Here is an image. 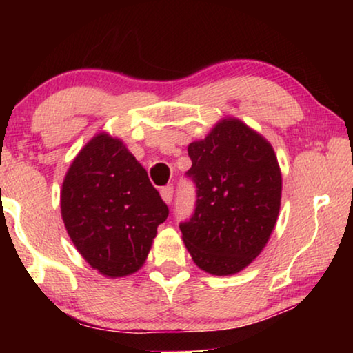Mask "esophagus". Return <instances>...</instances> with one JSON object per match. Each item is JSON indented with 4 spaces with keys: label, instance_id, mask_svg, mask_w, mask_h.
<instances>
[{
    "label": "esophagus",
    "instance_id": "obj_1",
    "mask_svg": "<svg viewBox=\"0 0 353 353\" xmlns=\"http://www.w3.org/2000/svg\"><path fill=\"white\" fill-rule=\"evenodd\" d=\"M161 196H162V199L167 202V204H170L172 199H173V186L172 185L163 186L161 190Z\"/></svg>",
    "mask_w": 353,
    "mask_h": 353
}]
</instances>
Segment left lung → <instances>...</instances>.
<instances>
[{"instance_id": "8db88e82", "label": "left lung", "mask_w": 353, "mask_h": 353, "mask_svg": "<svg viewBox=\"0 0 353 353\" xmlns=\"http://www.w3.org/2000/svg\"><path fill=\"white\" fill-rule=\"evenodd\" d=\"M196 209L180 230L194 263L216 276L248 267L268 243L281 205V170L267 139L225 119L188 146Z\"/></svg>"}]
</instances>
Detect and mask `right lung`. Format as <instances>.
Instances as JSON below:
<instances>
[{"instance_id": "add662e5", "label": "right lung", "mask_w": 353, "mask_h": 353, "mask_svg": "<svg viewBox=\"0 0 353 353\" xmlns=\"http://www.w3.org/2000/svg\"><path fill=\"white\" fill-rule=\"evenodd\" d=\"M61 214L81 257L120 278L143 267L168 207L125 144L99 133L65 173Z\"/></svg>"}]
</instances>
